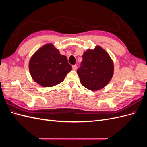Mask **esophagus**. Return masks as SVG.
I'll use <instances>...</instances> for the list:
<instances>
[{
    "label": "esophagus",
    "instance_id": "34e87169",
    "mask_svg": "<svg viewBox=\"0 0 147 147\" xmlns=\"http://www.w3.org/2000/svg\"><path fill=\"white\" fill-rule=\"evenodd\" d=\"M72 69L74 70H76L77 69V66L76 65H72Z\"/></svg>",
    "mask_w": 147,
    "mask_h": 147
}]
</instances>
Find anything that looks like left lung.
Listing matches in <instances>:
<instances>
[{
  "mask_svg": "<svg viewBox=\"0 0 147 147\" xmlns=\"http://www.w3.org/2000/svg\"><path fill=\"white\" fill-rule=\"evenodd\" d=\"M81 65L77 70L82 85L91 91L103 88L112 79L113 63L110 56L100 46L83 53Z\"/></svg>",
  "mask_w": 147,
  "mask_h": 147,
  "instance_id": "1",
  "label": "left lung"
}]
</instances>
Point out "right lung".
<instances>
[{
    "label": "right lung",
    "mask_w": 147,
    "mask_h": 147,
    "mask_svg": "<svg viewBox=\"0 0 147 147\" xmlns=\"http://www.w3.org/2000/svg\"><path fill=\"white\" fill-rule=\"evenodd\" d=\"M29 69L35 82L44 87H51L63 82L72 67L66 56L61 55L53 44L48 43L31 57Z\"/></svg>",
    "instance_id": "1"
}]
</instances>
